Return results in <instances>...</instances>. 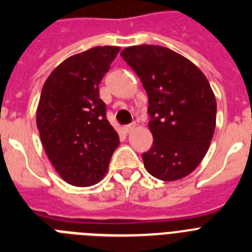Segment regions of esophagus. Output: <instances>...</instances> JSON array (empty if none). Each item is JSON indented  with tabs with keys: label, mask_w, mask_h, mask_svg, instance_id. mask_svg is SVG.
<instances>
[{
	"label": "esophagus",
	"mask_w": 252,
	"mask_h": 252,
	"mask_svg": "<svg viewBox=\"0 0 252 252\" xmlns=\"http://www.w3.org/2000/svg\"><path fill=\"white\" fill-rule=\"evenodd\" d=\"M134 126H136V123H130V124H128V126H124V130H126V133H129L130 130L134 129Z\"/></svg>",
	"instance_id": "34e87169"
}]
</instances>
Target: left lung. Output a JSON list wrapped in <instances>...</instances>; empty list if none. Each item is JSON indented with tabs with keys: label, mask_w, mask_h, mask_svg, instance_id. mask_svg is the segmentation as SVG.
<instances>
[{
	"label": "left lung",
	"mask_w": 252,
	"mask_h": 252,
	"mask_svg": "<svg viewBox=\"0 0 252 252\" xmlns=\"http://www.w3.org/2000/svg\"><path fill=\"white\" fill-rule=\"evenodd\" d=\"M122 57L140 77L149 106L153 145L142 153L157 179L172 182L191 174L207 154L216 128L217 103L195 64L161 45H134Z\"/></svg>",
	"instance_id": "left-lung-1"
}]
</instances>
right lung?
Instances as JSON below:
<instances>
[{
  "label": "right lung",
  "mask_w": 252,
  "mask_h": 252,
  "mask_svg": "<svg viewBox=\"0 0 252 252\" xmlns=\"http://www.w3.org/2000/svg\"><path fill=\"white\" fill-rule=\"evenodd\" d=\"M119 47H94L63 61L45 81L37 104L41 144L66 183L89 187L107 172L119 134L107 120L99 84Z\"/></svg>",
  "instance_id": "1"
}]
</instances>
